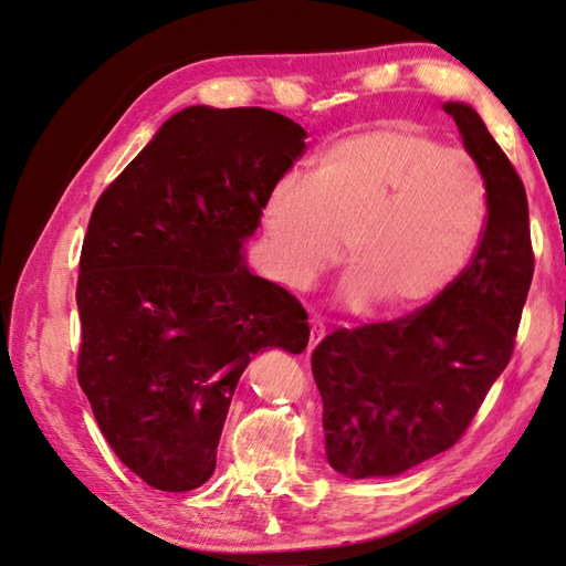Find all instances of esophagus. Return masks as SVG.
Instances as JSON below:
<instances>
[{
    "label": "esophagus",
    "instance_id": "1",
    "mask_svg": "<svg viewBox=\"0 0 566 566\" xmlns=\"http://www.w3.org/2000/svg\"><path fill=\"white\" fill-rule=\"evenodd\" d=\"M325 322L322 319H313V325H310V349H315L317 344L325 337Z\"/></svg>",
    "mask_w": 566,
    "mask_h": 566
}]
</instances>
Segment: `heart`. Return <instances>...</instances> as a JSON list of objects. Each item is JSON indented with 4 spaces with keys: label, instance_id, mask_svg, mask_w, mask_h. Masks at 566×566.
Listing matches in <instances>:
<instances>
[{
    "label": "heart",
    "instance_id": "obj_1",
    "mask_svg": "<svg viewBox=\"0 0 566 566\" xmlns=\"http://www.w3.org/2000/svg\"><path fill=\"white\" fill-rule=\"evenodd\" d=\"M486 188L474 160L410 122H384L332 142L307 182L283 178L263 202L275 273L305 287L339 259L347 297L406 313L452 283L474 253Z\"/></svg>",
    "mask_w": 566,
    "mask_h": 566
}]
</instances>
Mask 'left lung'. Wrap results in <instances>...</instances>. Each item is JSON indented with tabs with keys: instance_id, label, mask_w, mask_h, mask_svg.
<instances>
[{
	"instance_id": "obj_1",
	"label": "left lung",
	"mask_w": 566,
	"mask_h": 566,
	"mask_svg": "<svg viewBox=\"0 0 566 566\" xmlns=\"http://www.w3.org/2000/svg\"><path fill=\"white\" fill-rule=\"evenodd\" d=\"M489 195L469 266L428 305L327 334L313 352L327 459L352 479L396 476L454 447L509 366L535 253L523 180L469 105L447 102Z\"/></svg>"
}]
</instances>
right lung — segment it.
<instances>
[{
    "mask_svg": "<svg viewBox=\"0 0 566 566\" xmlns=\"http://www.w3.org/2000/svg\"><path fill=\"white\" fill-rule=\"evenodd\" d=\"M305 136L271 109L188 107L92 210L75 293L77 380L114 454L158 491L212 476L253 354L307 347L303 305L241 253Z\"/></svg>",
    "mask_w": 566,
    "mask_h": 566,
    "instance_id": "add662e5",
    "label": "right lung"
}]
</instances>
